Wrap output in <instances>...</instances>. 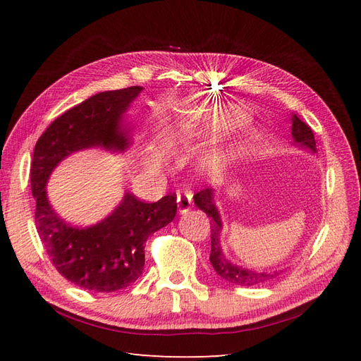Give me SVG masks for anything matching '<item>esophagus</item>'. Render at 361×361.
<instances>
[{
  "label": "esophagus",
  "mask_w": 361,
  "mask_h": 361,
  "mask_svg": "<svg viewBox=\"0 0 361 361\" xmlns=\"http://www.w3.org/2000/svg\"><path fill=\"white\" fill-rule=\"evenodd\" d=\"M192 204V195L191 192H185L178 195V211L179 214H187L191 209Z\"/></svg>",
  "instance_id": "esophagus-1"
}]
</instances>
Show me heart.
Listing matches in <instances>:
<instances>
[{"label":"heart","mask_w":361,"mask_h":361,"mask_svg":"<svg viewBox=\"0 0 361 361\" xmlns=\"http://www.w3.org/2000/svg\"><path fill=\"white\" fill-rule=\"evenodd\" d=\"M244 118V113L241 110H227L226 113L221 114L220 117V125L221 126H232L235 123H238L239 120ZM187 134L190 137H197L200 134V129L195 128V126H188L187 128ZM250 143V137L248 134L244 135L241 140L238 141V143L232 147V149H236V150H241V149H245V146ZM228 155L231 154H226V152L223 150H211L209 154L206 155L204 158V164L209 169H214V170H220L224 167V164L227 162L228 159Z\"/></svg>","instance_id":"1"}]
</instances>
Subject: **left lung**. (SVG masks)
Returning <instances> with one entry per match:
<instances>
[{"label":"left lung","instance_id":"1","mask_svg":"<svg viewBox=\"0 0 361 361\" xmlns=\"http://www.w3.org/2000/svg\"><path fill=\"white\" fill-rule=\"evenodd\" d=\"M290 135L295 146H298L301 149H305L312 152V154H316V141L314 135L312 133L310 126L305 125L302 120L297 117V114L290 116ZM215 192L212 188H206L197 194H194V203L199 207L200 211H203L207 216L211 218V256L209 260L215 269V272L221 279H224L228 283H233V285L239 286H256L262 285V283L269 281L272 279H276L283 269L279 271H272V272H265V271H255V269H248L243 268L236 264H232L228 260L221 248V231H223V221L220 212H218V207L215 204Z\"/></svg>","mask_w":361,"mask_h":361}]
</instances>
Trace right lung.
Segmentation results:
<instances>
[{
  "instance_id": "add662e5",
  "label": "right lung",
  "mask_w": 361,
  "mask_h": 361,
  "mask_svg": "<svg viewBox=\"0 0 361 361\" xmlns=\"http://www.w3.org/2000/svg\"><path fill=\"white\" fill-rule=\"evenodd\" d=\"M143 87L101 92L57 117L37 140L31 162V192L36 199V228L52 265L87 290L125 289L141 276L147 238L173 221L176 194L145 203L125 192L104 220L89 227L71 226L54 211L47 183L59 164L75 152L101 147L123 154L133 146L125 113Z\"/></svg>"
}]
</instances>
